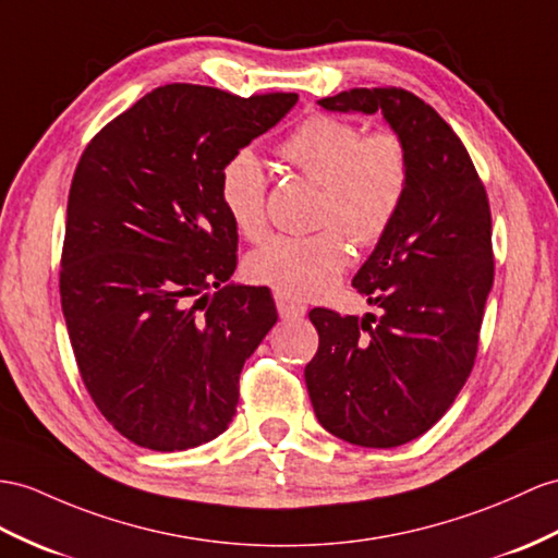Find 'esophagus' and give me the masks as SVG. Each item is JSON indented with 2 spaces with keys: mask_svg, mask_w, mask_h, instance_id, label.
I'll use <instances>...</instances> for the list:
<instances>
[{
  "mask_svg": "<svg viewBox=\"0 0 558 558\" xmlns=\"http://www.w3.org/2000/svg\"><path fill=\"white\" fill-rule=\"evenodd\" d=\"M277 310H279L281 319H301L307 312V307L303 303L289 301V298H283V295H277Z\"/></svg>",
  "mask_w": 558,
  "mask_h": 558,
  "instance_id": "esophagus-1",
  "label": "esophagus"
}]
</instances>
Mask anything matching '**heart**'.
<instances>
[{
	"instance_id": "heart-1",
	"label": "heart",
	"mask_w": 558,
	"mask_h": 558,
	"mask_svg": "<svg viewBox=\"0 0 558 558\" xmlns=\"http://www.w3.org/2000/svg\"><path fill=\"white\" fill-rule=\"evenodd\" d=\"M281 158L322 184L317 225L310 236H271L246 257V277L283 298H317L341 279L350 263L343 232L372 246L396 220L410 186V154L400 134L336 116L303 120L279 146ZM220 198L243 236L260 239L267 227V172L251 148H241L220 172ZM339 229L336 230L335 227Z\"/></svg>"
}]
</instances>
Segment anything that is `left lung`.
Wrapping results in <instances>:
<instances>
[{
	"mask_svg": "<svg viewBox=\"0 0 558 558\" xmlns=\"http://www.w3.org/2000/svg\"><path fill=\"white\" fill-rule=\"evenodd\" d=\"M319 106L381 113L410 154L402 208L352 279L381 315L310 312L319 348L305 384L319 424L384 450L424 436L473 369L495 275L490 203L464 144L412 92L360 87Z\"/></svg>",
	"mask_w": 558,
	"mask_h": 558,
	"instance_id": "8db88e82",
	"label": "left lung"
}]
</instances>
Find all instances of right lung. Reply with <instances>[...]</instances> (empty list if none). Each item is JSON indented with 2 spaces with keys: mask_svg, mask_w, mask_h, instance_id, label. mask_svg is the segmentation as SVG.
<instances>
[{
  "mask_svg": "<svg viewBox=\"0 0 558 558\" xmlns=\"http://www.w3.org/2000/svg\"><path fill=\"white\" fill-rule=\"evenodd\" d=\"M295 101L166 85L108 122L77 162L61 307L85 388L134 445L189 450L232 424L243 362L277 307L267 289L229 281L239 234L220 172Z\"/></svg>",
  "mask_w": 558,
  "mask_h": 558,
  "instance_id": "1",
  "label": "right lung"
}]
</instances>
